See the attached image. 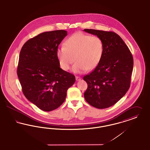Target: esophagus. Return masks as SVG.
Wrapping results in <instances>:
<instances>
[{
	"mask_svg": "<svg viewBox=\"0 0 150 150\" xmlns=\"http://www.w3.org/2000/svg\"><path fill=\"white\" fill-rule=\"evenodd\" d=\"M75 78H76V81H79V80H81V78L79 77V76H77L75 77Z\"/></svg>",
	"mask_w": 150,
	"mask_h": 150,
	"instance_id": "esophagus-1",
	"label": "esophagus"
}]
</instances>
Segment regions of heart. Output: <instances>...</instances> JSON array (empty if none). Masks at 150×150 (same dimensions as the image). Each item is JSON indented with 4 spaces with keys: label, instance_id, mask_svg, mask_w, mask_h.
I'll return each mask as SVG.
<instances>
[{
    "label": "heart",
    "instance_id": "heart-1",
    "mask_svg": "<svg viewBox=\"0 0 150 150\" xmlns=\"http://www.w3.org/2000/svg\"><path fill=\"white\" fill-rule=\"evenodd\" d=\"M103 53L104 44L100 37L76 32L65 40L63 46L57 50L56 55L63 70H69L75 61L72 71L80 74L95 69Z\"/></svg>",
    "mask_w": 150,
    "mask_h": 150
}]
</instances>
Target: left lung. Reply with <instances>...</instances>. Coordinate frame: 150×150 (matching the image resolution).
Segmentation results:
<instances>
[{"mask_svg": "<svg viewBox=\"0 0 150 150\" xmlns=\"http://www.w3.org/2000/svg\"><path fill=\"white\" fill-rule=\"evenodd\" d=\"M100 37L104 53L95 69L84 76L88 87L84 96L91 105L105 109L115 105L130 88L133 68L132 54L120 35L113 32L85 29Z\"/></svg>", "mask_w": 150, "mask_h": 150, "instance_id": "1", "label": "left lung"}]
</instances>
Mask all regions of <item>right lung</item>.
<instances>
[{"label": "right lung", "instance_id": "1", "mask_svg": "<svg viewBox=\"0 0 150 150\" xmlns=\"http://www.w3.org/2000/svg\"><path fill=\"white\" fill-rule=\"evenodd\" d=\"M67 32H45L23 46L18 63V78L27 99L40 109L50 112L62 105L75 76L60 68L56 52Z\"/></svg>", "mask_w": 150, "mask_h": 150}]
</instances>
